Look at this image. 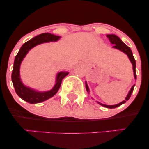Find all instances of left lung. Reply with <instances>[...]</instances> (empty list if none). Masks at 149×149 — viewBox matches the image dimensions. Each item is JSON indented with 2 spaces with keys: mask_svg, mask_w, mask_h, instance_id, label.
I'll return each mask as SVG.
<instances>
[{
  "mask_svg": "<svg viewBox=\"0 0 149 149\" xmlns=\"http://www.w3.org/2000/svg\"><path fill=\"white\" fill-rule=\"evenodd\" d=\"M107 37H108V38L109 39V40H110L111 43L113 44V45H114L113 46V48L118 49V50L121 51V52L125 53V54H127L128 58H129L130 61H131L132 64V69H133V72H134V79L136 80V61H135L134 58V57H133V54H132V52L131 49L130 48V47H128L127 45H125V44L124 42L120 40V38L118 36H117L116 35H114V34H109V35H107ZM134 85H132V88L130 89V91H129V92H128L127 97H125V100L123 101V102H121L120 103L115 104V105H106V104H102V103H100V102H97L98 104H100V105L103 106V107H104L109 108V109H114V108L119 107V106L122 105L123 104L125 103L126 101H127L130 98L132 93L133 90H134ZM85 88H86L87 92H88V93L90 94V90H89V87L88 85V83H87V82H85Z\"/></svg>",
  "mask_w": 149,
  "mask_h": 149,
  "instance_id": "left-lung-1",
  "label": "left lung"
}]
</instances>
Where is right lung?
Returning a JSON list of instances; mask_svg holds the SVG:
<instances>
[{"instance_id": "add662e5", "label": "right lung", "mask_w": 149, "mask_h": 149, "mask_svg": "<svg viewBox=\"0 0 149 149\" xmlns=\"http://www.w3.org/2000/svg\"><path fill=\"white\" fill-rule=\"evenodd\" d=\"M60 36L54 35L49 33H43L38 35L29 41L26 42L16 55L14 61V66H13V73H12V81L14 86L15 92L17 95L22 100L30 104H37L44 102V101L51 98L57 93L59 88H60L61 81L65 76L69 74L66 71H61L57 73L56 76L55 85L52 89L48 91L40 92L35 89L27 87L22 83L20 78V66L22 61L24 59L27 53L29 52L33 47L40 44L45 43L49 42H57L60 39Z\"/></svg>"}]
</instances>
